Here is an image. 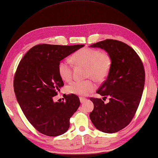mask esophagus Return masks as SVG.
<instances>
[{"instance_id":"34e87169","label":"esophagus","mask_w":158,"mask_h":158,"mask_svg":"<svg viewBox=\"0 0 158 158\" xmlns=\"http://www.w3.org/2000/svg\"><path fill=\"white\" fill-rule=\"evenodd\" d=\"M79 99H80V102H81V103H83L84 102H85L87 99L86 98H83V97H80L79 98Z\"/></svg>"}]
</instances>
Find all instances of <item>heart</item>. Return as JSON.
I'll use <instances>...</instances> for the list:
<instances>
[{
  "mask_svg": "<svg viewBox=\"0 0 158 158\" xmlns=\"http://www.w3.org/2000/svg\"><path fill=\"white\" fill-rule=\"evenodd\" d=\"M72 60L77 64L86 66L87 77H91L98 82L104 81L108 75L112 67V58L109 53L101 52L92 48H84L72 56ZM58 72L62 79L69 81L73 78V67L70 61L62 59L58 65ZM96 89L93 80L75 81L67 87L69 93L77 96H87Z\"/></svg>",
  "mask_w": 158,
  "mask_h": 158,
  "instance_id": "heart-1",
  "label": "heart"
}]
</instances>
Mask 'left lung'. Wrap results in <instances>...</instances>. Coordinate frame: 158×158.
I'll return each mask as SVG.
<instances>
[{
	"label": "left lung",
	"instance_id": "1",
	"mask_svg": "<svg viewBox=\"0 0 158 158\" xmlns=\"http://www.w3.org/2000/svg\"><path fill=\"white\" fill-rule=\"evenodd\" d=\"M91 47L105 50L112 58L108 75L96 91L109 98L105 104L100 98H90L94 108L89 114L96 129L104 133H116L126 127L135 115L145 84V69L140 57L127 44L107 39Z\"/></svg>",
	"mask_w": 158,
	"mask_h": 158
}]
</instances>
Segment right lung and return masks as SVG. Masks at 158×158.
I'll list each match as a JSON object with an SVG mask.
<instances>
[{
    "label": "right lung",
    "instance_id": "obj_1",
    "mask_svg": "<svg viewBox=\"0 0 158 158\" xmlns=\"http://www.w3.org/2000/svg\"><path fill=\"white\" fill-rule=\"evenodd\" d=\"M84 45L61 46L42 44L29 50L18 65L14 76V91L24 115L35 129L56 137L66 133L70 118L80 105L75 94L65 101L53 98L64 85L58 72L59 62Z\"/></svg>",
    "mask_w": 158,
    "mask_h": 158
}]
</instances>
